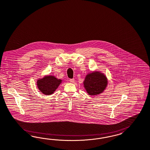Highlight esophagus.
Here are the masks:
<instances>
[{
  "label": "esophagus",
  "instance_id": "1",
  "mask_svg": "<svg viewBox=\"0 0 150 150\" xmlns=\"http://www.w3.org/2000/svg\"><path fill=\"white\" fill-rule=\"evenodd\" d=\"M69 81L71 83H74L75 82V79H70L69 80Z\"/></svg>",
  "mask_w": 150,
  "mask_h": 150
}]
</instances>
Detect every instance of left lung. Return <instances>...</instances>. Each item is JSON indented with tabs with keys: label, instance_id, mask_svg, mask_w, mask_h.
<instances>
[{
	"label": "left lung",
	"instance_id": "left-lung-1",
	"mask_svg": "<svg viewBox=\"0 0 150 150\" xmlns=\"http://www.w3.org/2000/svg\"><path fill=\"white\" fill-rule=\"evenodd\" d=\"M83 83L89 95H97L106 88L108 80L103 73L95 71L87 74Z\"/></svg>",
	"mask_w": 150,
	"mask_h": 150
}]
</instances>
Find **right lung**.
I'll use <instances>...</instances> for the list:
<instances>
[{
  "instance_id": "obj_1",
  "label": "right lung",
  "mask_w": 150,
  "mask_h": 150,
  "mask_svg": "<svg viewBox=\"0 0 150 150\" xmlns=\"http://www.w3.org/2000/svg\"><path fill=\"white\" fill-rule=\"evenodd\" d=\"M62 80L57 79L53 75H46L39 79L37 81V86L41 92L45 95H52L60 84Z\"/></svg>"
}]
</instances>
